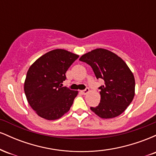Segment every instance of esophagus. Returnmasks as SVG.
I'll use <instances>...</instances> for the list:
<instances>
[{"mask_svg": "<svg viewBox=\"0 0 156 156\" xmlns=\"http://www.w3.org/2000/svg\"><path fill=\"white\" fill-rule=\"evenodd\" d=\"M89 92V88H86L85 89H84V90L80 91V92H81L82 94H87Z\"/></svg>", "mask_w": 156, "mask_h": 156, "instance_id": "34e87169", "label": "esophagus"}]
</instances>
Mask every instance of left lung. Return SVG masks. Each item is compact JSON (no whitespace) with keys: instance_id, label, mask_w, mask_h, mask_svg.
Instances as JSON below:
<instances>
[{"instance_id":"left-lung-1","label":"left lung","mask_w":156,"mask_h":156,"mask_svg":"<svg viewBox=\"0 0 156 156\" xmlns=\"http://www.w3.org/2000/svg\"><path fill=\"white\" fill-rule=\"evenodd\" d=\"M92 68L97 79H103L101 103L91 110L103 119L120 115L130 104L135 94V79L126 63L115 53L97 48L80 58Z\"/></svg>"}]
</instances>
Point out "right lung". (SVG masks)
Listing matches in <instances>:
<instances>
[{"label":"right lung","mask_w":156,"mask_h":156,"mask_svg":"<svg viewBox=\"0 0 156 156\" xmlns=\"http://www.w3.org/2000/svg\"><path fill=\"white\" fill-rule=\"evenodd\" d=\"M79 55L63 49L49 51L28 69L24 91L29 105L39 117L59 119L70 109L78 91L62 87L68 68Z\"/></svg>","instance_id":"add662e5"}]
</instances>
